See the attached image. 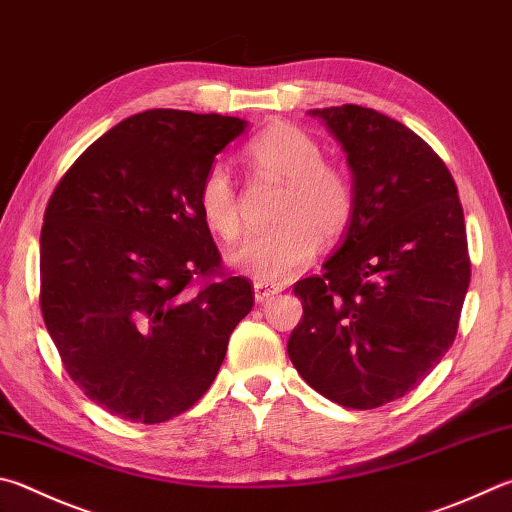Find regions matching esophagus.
Listing matches in <instances>:
<instances>
[{
	"instance_id": "obj_1",
	"label": "esophagus",
	"mask_w": 512,
	"mask_h": 512,
	"mask_svg": "<svg viewBox=\"0 0 512 512\" xmlns=\"http://www.w3.org/2000/svg\"><path fill=\"white\" fill-rule=\"evenodd\" d=\"M277 293H282L280 286H271V284H264V282H255V300L259 304H264L268 300H273Z\"/></svg>"
}]
</instances>
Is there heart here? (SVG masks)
Instances as JSON below:
<instances>
[{"mask_svg":"<svg viewBox=\"0 0 512 512\" xmlns=\"http://www.w3.org/2000/svg\"><path fill=\"white\" fill-rule=\"evenodd\" d=\"M255 172L284 181L277 206L280 226L253 232L232 250L228 264L255 282L277 284L302 271L324 239L340 237L353 215V190L347 174L324 163L322 147L304 129L275 123L244 147ZM197 206L203 224L215 235H239L237 194L226 165L215 163L203 174Z\"/></svg>","mask_w":512,"mask_h":512,"instance_id":"1","label":"heart"}]
</instances>
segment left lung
<instances>
[{"instance_id":"left-lung-1","label":"left lung","mask_w":512,"mask_h":512,"mask_svg":"<svg viewBox=\"0 0 512 512\" xmlns=\"http://www.w3.org/2000/svg\"><path fill=\"white\" fill-rule=\"evenodd\" d=\"M347 154L353 215L322 275L293 286L304 315L288 358L329 401L374 410L405 396L457 336L470 284L466 224L445 163L376 109H311Z\"/></svg>"}]
</instances>
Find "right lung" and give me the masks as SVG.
I'll return each instance as SVG.
<instances>
[{
  "label": "right lung",
  "instance_id": "add662e5",
  "mask_svg": "<svg viewBox=\"0 0 512 512\" xmlns=\"http://www.w3.org/2000/svg\"><path fill=\"white\" fill-rule=\"evenodd\" d=\"M235 116L150 109L89 145L44 212L40 304L73 383L109 414L163 423L208 392L253 309L244 277L215 273L203 174L246 132Z\"/></svg>",
  "mask_w": 512,
  "mask_h": 512
}]
</instances>
